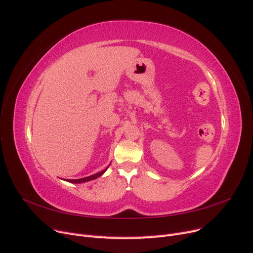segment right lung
<instances>
[{
  "label": "right lung",
  "instance_id": "right-lung-1",
  "mask_svg": "<svg viewBox=\"0 0 253 253\" xmlns=\"http://www.w3.org/2000/svg\"><path fill=\"white\" fill-rule=\"evenodd\" d=\"M107 169H108V167H107L105 169H103L102 171H99V172H97V173H95V174H92V175H89V177H84V178H82V179H74V180H71V179H64V180L69 182V183H74V184H81V183H84V182H89V181H92V180H95V179H97V178L101 177V175L106 171Z\"/></svg>",
  "mask_w": 253,
  "mask_h": 253
}]
</instances>
